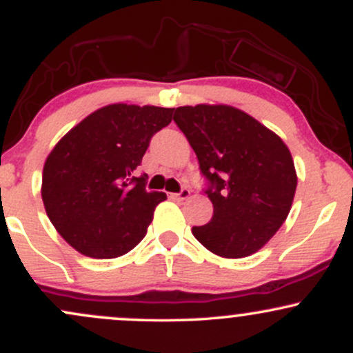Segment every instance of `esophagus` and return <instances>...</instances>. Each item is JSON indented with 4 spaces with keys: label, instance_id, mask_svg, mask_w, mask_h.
<instances>
[{
    "label": "esophagus",
    "instance_id": "esophagus-1",
    "mask_svg": "<svg viewBox=\"0 0 353 353\" xmlns=\"http://www.w3.org/2000/svg\"><path fill=\"white\" fill-rule=\"evenodd\" d=\"M174 197H176V199H181V201H185V199H189V197H190V190L184 188V189L181 190V192L174 194Z\"/></svg>",
    "mask_w": 353,
    "mask_h": 353
}]
</instances>
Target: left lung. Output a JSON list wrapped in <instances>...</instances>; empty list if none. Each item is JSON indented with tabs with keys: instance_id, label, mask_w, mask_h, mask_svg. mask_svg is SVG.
Returning a JSON list of instances; mask_svg holds the SVG:
<instances>
[{
	"instance_id": "left-lung-1",
	"label": "left lung",
	"mask_w": 353,
	"mask_h": 353,
	"mask_svg": "<svg viewBox=\"0 0 353 353\" xmlns=\"http://www.w3.org/2000/svg\"><path fill=\"white\" fill-rule=\"evenodd\" d=\"M196 152L214 216L192 234L205 249L241 259L262 249L289 216L297 174L289 148L252 116L225 104L174 111Z\"/></svg>"
}]
</instances>
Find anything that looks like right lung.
<instances>
[{"mask_svg":"<svg viewBox=\"0 0 353 353\" xmlns=\"http://www.w3.org/2000/svg\"><path fill=\"white\" fill-rule=\"evenodd\" d=\"M171 108L109 104L84 117L48 156L41 197L51 224L78 252L114 259L143 241L164 192L132 172Z\"/></svg>","mask_w":353,"mask_h":353,"instance_id":"add662e5","label":"right lung"}]
</instances>
